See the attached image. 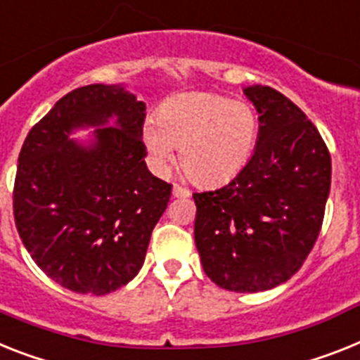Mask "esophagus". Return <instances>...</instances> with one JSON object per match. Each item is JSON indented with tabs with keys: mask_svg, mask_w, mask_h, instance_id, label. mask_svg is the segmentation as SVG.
<instances>
[{
	"mask_svg": "<svg viewBox=\"0 0 360 360\" xmlns=\"http://www.w3.org/2000/svg\"><path fill=\"white\" fill-rule=\"evenodd\" d=\"M172 195H174V198H190V190L181 185H174V188H172Z\"/></svg>",
	"mask_w": 360,
	"mask_h": 360,
	"instance_id": "esophagus-1",
	"label": "esophagus"
}]
</instances>
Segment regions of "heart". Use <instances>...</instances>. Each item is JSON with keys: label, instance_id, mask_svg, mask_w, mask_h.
I'll return each mask as SVG.
<instances>
[{"label": "heart", "instance_id": "b5f03b06", "mask_svg": "<svg viewBox=\"0 0 360 360\" xmlns=\"http://www.w3.org/2000/svg\"><path fill=\"white\" fill-rule=\"evenodd\" d=\"M155 170L166 172L181 148V165L203 185L232 179L249 162L258 139V117L245 102L216 93L172 96L143 129Z\"/></svg>", "mask_w": 360, "mask_h": 360}]
</instances>
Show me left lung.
<instances>
[{"instance_id": "8db88e82", "label": "left lung", "mask_w": 360, "mask_h": 360, "mask_svg": "<svg viewBox=\"0 0 360 360\" xmlns=\"http://www.w3.org/2000/svg\"><path fill=\"white\" fill-rule=\"evenodd\" d=\"M258 111L255 153L221 188L194 194L195 247L216 285L258 292L288 282L319 238L331 157L315 124L288 96L249 86Z\"/></svg>"}]
</instances>
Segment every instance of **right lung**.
Returning <instances> with one entry per match:
<instances>
[{"instance_id":"right-lung-1","label":"right lung","mask_w":360,"mask_h":360,"mask_svg":"<svg viewBox=\"0 0 360 360\" xmlns=\"http://www.w3.org/2000/svg\"><path fill=\"white\" fill-rule=\"evenodd\" d=\"M146 104L122 84L78 87L32 126L18 157L14 219L54 282L108 295L141 271L172 185L148 170ZM95 127L89 143L72 131Z\"/></svg>"}]
</instances>
